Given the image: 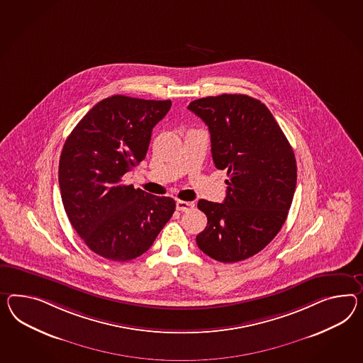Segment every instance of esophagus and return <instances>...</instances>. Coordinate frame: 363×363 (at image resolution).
<instances>
[{"label":"esophagus","instance_id":"obj_1","mask_svg":"<svg viewBox=\"0 0 363 363\" xmlns=\"http://www.w3.org/2000/svg\"><path fill=\"white\" fill-rule=\"evenodd\" d=\"M194 206H195V204L191 203V201H183V200H177V209L180 212H186V211L192 209Z\"/></svg>","mask_w":363,"mask_h":363}]
</instances>
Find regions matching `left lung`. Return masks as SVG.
Here are the masks:
<instances>
[{
	"mask_svg": "<svg viewBox=\"0 0 363 363\" xmlns=\"http://www.w3.org/2000/svg\"><path fill=\"white\" fill-rule=\"evenodd\" d=\"M208 125L214 166L229 180L223 203L199 200L208 223L199 249L234 263L263 250L287 218L296 188V159L269 108L247 94H221L188 105Z\"/></svg>",
	"mask_w": 363,
	"mask_h": 363,
	"instance_id": "1",
	"label": "left lung"
}]
</instances>
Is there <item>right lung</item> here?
<instances>
[{"mask_svg":"<svg viewBox=\"0 0 363 363\" xmlns=\"http://www.w3.org/2000/svg\"><path fill=\"white\" fill-rule=\"evenodd\" d=\"M171 105L116 94L96 104L65 140L59 160L65 213L85 245L106 259L146 252L175 212L174 199L122 179L146 157L151 131Z\"/></svg>","mask_w":363,"mask_h":363,"instance_id":"obj_1","label":"right lung"}]
</instances>
